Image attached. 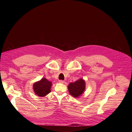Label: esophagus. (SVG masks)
<instances>
[{
	"mask_svg": "<svg viewBox=\"0 0 132 132\" xmlns=\"http://www.w3.org/2000/svg\"><path fill=\"white\" fill-rule=\"evenodd\" d=\"M59 82H60V83H62V84H64V83H65V81H64V80H59Z\"/></svg>",
	"mask_w": 132,
	"mask_h": 132,
	"instance_id": "34e87169",
	"label": "esophagus"
}]
</instances>
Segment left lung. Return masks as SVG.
Returning <instances> with one entry per match:
<instances>
[{
	"label": "left lung",
	"mask_w": 132,
	"mask_h": 132,
	"mask_svg": "<svg viewBox=\"0 0 132 132\" xmlns=\"http://www.w3.org/2000/svg\"><path fill=\"white\" fill-rule=\"evenodd\" d=\"M85 81L82 79L69 84L68 86V89L70 95L75 98H78L84 93L85 90Z\"/></svg>",
	"instance_id": "obj_1"
}]
</instances>
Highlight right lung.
Instances as JSON below:
<instances>
[{
	"label": "right lung",
	"instance_id": "right-lung-1",
	"mask_svg": "<svg viewBox=\"0 0 132 132\" xmlns=\"http://www.w3.org/2000/svg\"><path fill=\"white\" fill-rule=\"evenodd\" d=\"M52 82L45 78L33 84L34 93L39 97H44L51 92Z\"/></svg>",
	"mask_w": 132,
	"mask_h": 132
}]
</instances>
